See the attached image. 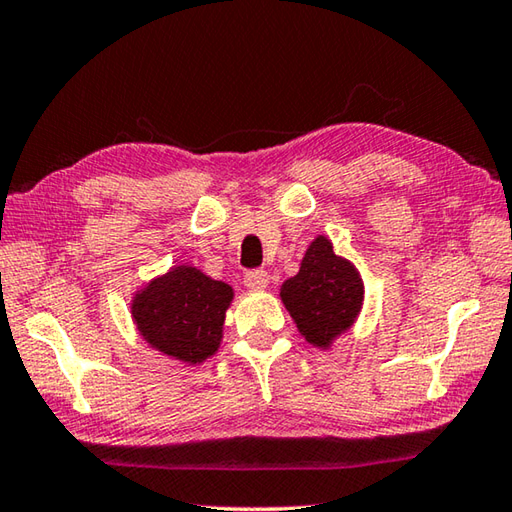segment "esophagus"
Segmentation results:
<instances>
[{
  "mask_svg": "<svg viewBox=\"0 0 512 512\" xmlns=\"http://www.w3.org/2000/svg\"><path fill=\"white\" fill-rule=\"evenodd\" d=\"M243 283L249 289H265L269 283V276H267V272H263V269H252V272L245 274Z\"/></svg>",
  "mask_w": 512,
  "mask_h": 512,
  "instance_id": "esophagus-1",
  "label": "esophagus"
}]
</instances>
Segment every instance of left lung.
<instances>
[{
    "label": "left lung",
    "mask_w": 512,
    "mask_h": 512,
    "mask_svg": "<svg viewBox=\"0 0 512 512\" xmlns=\"http://www.w3.org/2000/svg\"><path fill=\"white\" fill-rule=\"evenodd\" d=\"M363 278L350 260L334 254L327 236H316L298 274L281 285V301L301 336L321 350L354 325L363 307Z\"/></svg>",
    "instance_id": "left-lung-1"
}]
</instances>
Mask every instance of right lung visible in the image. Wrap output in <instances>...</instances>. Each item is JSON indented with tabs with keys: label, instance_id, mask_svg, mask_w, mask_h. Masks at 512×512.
Wrapping results in <instances>:
<instances>
[{
	"label": "right lung",
	"instance_id": "add662e5",
	"mask_svg": "<svg viewBox=\"0 0 512 512\" xmlns=\"http://www.w3.org/2000/svg\"><path fill=\"white\" fill-rule=\"evenodd\" d=\"M231 301V285L214 281L185 263L171 267L133 294L131 318L153 350L196 365L218 352Z\"/></svg>",
	"mask_w": 512,
	"mask_h": 512
}]
</instances>
